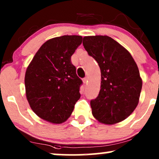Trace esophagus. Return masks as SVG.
<instances>
[{
	"instance_id": "obj_1",
	"label": "esophagus",
	"mask_w": 159,
	"mask_h": 159,
	"mask_svg": "<svg viewBox=\"0 0 159 159\" xmlns=\"http://www.w3.org/2000/svg\"><path fill=\"white\" fill-rule=\"evenodd\" d=\"M88 80V77H84V78H83V80H82V81H83L84 83H87Z\"/></svg>"
}]
</instances>
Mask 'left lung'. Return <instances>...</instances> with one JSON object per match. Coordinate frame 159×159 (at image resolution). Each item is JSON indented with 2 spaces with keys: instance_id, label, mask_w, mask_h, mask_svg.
<instances>
[{
  "instance_id": "left-lung-1",
  "label": "left lung",
  "mask_w": 159,
  "mask_h": 159,
  "mask_svg": "<svg viewBox=\"0 0 159 159\" xmlns=\"http://www.w3.org/2000/svg\"><path fill=\"white\" fill-rule=\"evenodd\" d=\"M82 44L101 69L99 93L90 101L93 115L107 125L124 120L138 105L143 86L137 63L129 51L110 36H84Z\"/></svg>"
}]
</instances>
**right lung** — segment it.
I'll return each mask as SVG.
<instances>
[{
    "label": "right lung",
    "mask_w": 159,
    "mask_h": 159,
    "mask_svg": "<svg viewBox=\"0 0 159 159\" xmlns=\"http://www.w3.org/2000/svg\"><path fill=\"white\" fill-rule=\"evenodd\" d=\"M81 36H62L42 45L25 76L26 98L36 115L54 124L65 122L80 99L82 80L71 57L82 44Z\"/></svg>",
    "instance_id": "1"
}]
</instances>
